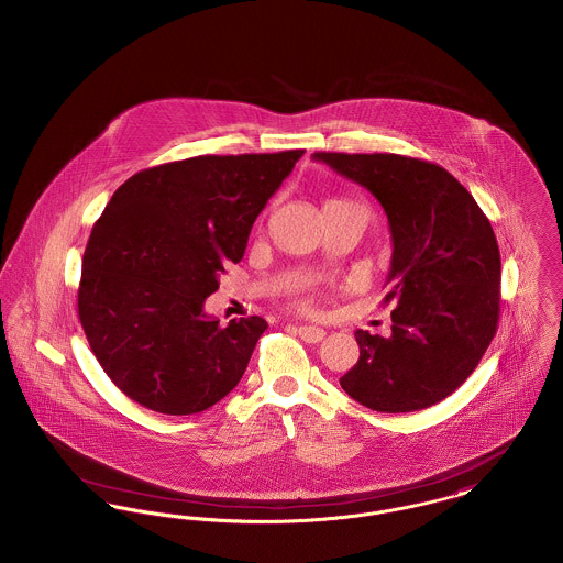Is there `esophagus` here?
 I'll return each instance as SVG.
<instances>
[{
	"instance_id": "obj_1",
	"label": "esophagus",
	"mask_w": 563,
	"mask_h": 563,
	"mask_svg": "<svg viewBox=\"0 0 563 563\" xmlns=\"http://www.w3.org/2000/svg\"><path fill=\"white\" fill-rule=\"evenodd\" d=\"M296 331H298L299 338L306 342H321L325 338V330L312 328V325H298Z\"/></svg>"
}]
</instances>
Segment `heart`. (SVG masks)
I'll return each instance as SVG.
<instances>
[{
    "label": "heart",
    "instance_id": "obj_1",
    "mask_svg": "<svg viewBox=\"0 0 563 563\" xmlns=\"http://www.w3.org/2000/svg\"><path fill=\"white\" fill-rule=\"evenodd\" d=\"M338 201H344V199H331L328 203H338Z\"/></svg>",
    "mask_w": 563,
    "mask_h": 563
}]
</instances>
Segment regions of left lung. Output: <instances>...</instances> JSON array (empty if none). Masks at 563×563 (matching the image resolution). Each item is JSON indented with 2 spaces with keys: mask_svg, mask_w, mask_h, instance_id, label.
I'll return each instance as SVG.
<instances>
[{
  "mask_svg": "<svg viewBox=\"0 0 563 563\" xmlns=\"http://www.w3.org/2000/svg\"><path fill=\"white\" fill-rule=\"evenodd\" d=\"M385 208L394 255L387 296L391 335L355 331L360 362L342 389L378 412L423 410L474 372L499 321L496 233L444 167L396 153H314Z\"/></svg>",
  "mask_w": 563,
  "mask_h": 563,
  "instance_id": "8db88e82",
  "label": "left lung"
}]
</instances>
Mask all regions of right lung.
Here are the masks:
<instances>
[{
  "label": "right lung",
  "mask_w": 563,
  "mask_h": 563,
  "mask_svg": "<svg viewBox=\"0 0 563 563\" xmlns=\"http://www.w3.org/2000/svg\"><path fill=\"white\" fill-rule=\"evenodd\" d=\"M301 155H199L142 169L114 191L82 255L78 317L130 399L196 415L240 383L267 323L223 328L203 301L242 260L255 219Z\"/></svg>",
  "instance_id": "obj_1"
}]
</instances>
